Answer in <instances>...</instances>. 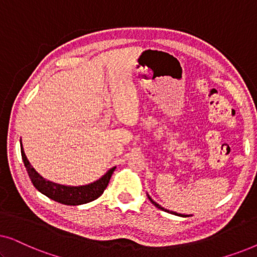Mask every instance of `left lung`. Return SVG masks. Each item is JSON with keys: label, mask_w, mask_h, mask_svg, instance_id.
Masks as SVG:
<instances>
[{"label": "left lung", "mask_w": 257, "mask_h": 257, "mask_svg": "<svg viewBox=\"0 0 257 257\" xmlns=\"http://www.w3.org/2000/svg\"><path fill=\"white\" fill-rule=\"evenodd\" d=\"M147 196H149V199H150V201L153 203L154 206L157 207V208H159V209H161V210H165V212H167V213H171V214H174V215H178V216H188V215H184V214H179V213H177V212H171V210H168V209H165V208H163V207H161L160 205H158V203L156 202V201H153L152 200V198H151V196L147 194Z\"/></svg>", "instance_id": "8db88e82"}]
</instances>
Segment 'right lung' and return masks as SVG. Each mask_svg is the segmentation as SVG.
<instances>
[{
  "label": "right lung",
  "mask_w": 257,
  "mask_h": 257,
  "mask_svg": "<svg viewBox=\"0 0 257 257\" xmlns=\"http://www.w3.org/2000/svg\"><path fill=\"white\" fill-rule=\"evenodd\" d=\"M21 154H22V159L24 166L27 168L28 174L35 188L40 191L42 194H44L48 198H50L54 201H57L63 205L68 206H78L83 203H87L93 201L99 198L103 194L105 188L107 187L108 181H110L111 175L115 170V167H112L108 170L100 179L97 181L91 182L89 185L84 186H64L56 184V182L45 180L43 177L35 171V168L31 166L29 160L27 159L26 153H24L22 143H21Z\"/></svg>",
  "instance_id": "right-lung-1"
}]
</instances>
